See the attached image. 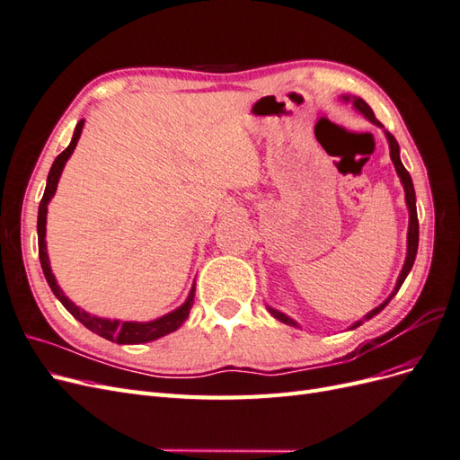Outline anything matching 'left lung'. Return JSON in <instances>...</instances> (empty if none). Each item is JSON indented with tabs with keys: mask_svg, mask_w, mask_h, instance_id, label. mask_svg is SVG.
<instances>
[{
	"mask_svg": "<svg viewBox=\"0 0 460 460\" xmlns=\"http://www.w3.org/2000/svg\"><path fill=\"white\" fill-rule=\"evenodd\" d=\"M345 100H349V97H345ZM353 105H355V109H358L360 113H363L367 119H370L374 124H378V127H384V124H382L378 119H376L374 111L368 107V103L360 100V97H353ZM385 136H387V142H389V155H392V161H394V164H395V171H397V174H399V178H401L402 188H405V198H407L409 213H411V220H409V249H407V261H405V267H402V270H401V276H399V280H397L395 289L392 291V296H389V297L380 305V307H376L374 311H370V313L365 316V320L372 318L374 314H378V313L385 307V305L394 299V296H395L397 291H399L401 284L405 282V278H407L409 270L412 269L414 259H416V252H419V217H416V201H414V199H416V196H414L412 180H411V174L407 172V169H405V166H402V163H401V159H399V144H397V140L394 137V134L385 132ZM269 311H270L278 320H280V323L289 324V326H297V324L294 323V320H291L289 316H286V314H282V313H278V311H274V309H270V307H269ZM365 320H358V323H357L353 328H357V326L363 324Z\"/></svg>",
	"mask_w": 460,
	"mask_h": 460,
	"instance_id": "left-lung-1",
	"label": "left lung"
}]
</instances>
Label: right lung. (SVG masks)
<instances>
[{
    "label": "right lung",
    "instance_id": "obj_1",
    "mask_svg": "<svg viewBox=\"0 0 460 460\" xmlns=\"http://www.w3.org/2000/svg\"><path fill=\"white\" fill-rule=\"evenodd\" d=\"M82 127H84V120H80L76 124L75 134H73V140H71V144H68V147L63 153H59L58 157H55L51 169H49V174H48V184H46L44 198H41V201H40V208H38V253H40L41 270H44V276H46V280H48L51 291L55 294V297H58L63 303V307L68 313H71L78 320V323H82L88 330L97 333V336H102V338H105L109 341H115V343H146V341H153V340L163 338V336H166V333H171V332H174V330H178L180 326H182V323L188 318V314L191 311L193 296H196V294H193V291H196V288H191V294H190L188 301L182 305V307L169 313V314H164V316H161L157 320H153V323H120V320L100 318V316H92V314H88L84 311H80L73 301H68L63 296V291L59 289L58 282H55V276L51 274V269H49V259H48V252H46V215H48V203L53 198L55 190H58L61 171H63L66 159L71 157V153L76 147V142H78V137H80Z\"/></svg>",
    "mask_w": 460,
    "mask_h": 460
}]
</instances>
